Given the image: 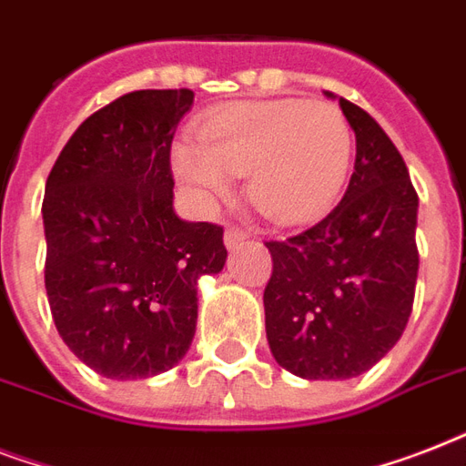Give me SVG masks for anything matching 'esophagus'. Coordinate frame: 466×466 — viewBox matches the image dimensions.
<instances>
[{"label": "esophagus", "instance_id": "1", "mask_svg": "<svg viewBox=\"0 0 466 466\" xmlns=\"http://www.w3.org/2000/svg\"><path fill=\"white\" fill-rule=\"evenodd\" d=\"M248 237V232L247 229H241V227H227L225 229V244H227V248H234L237 247V244H241V241L247 239Z\"/></svg>", "mask_w": 466, "mask_h": 466}]
</instances>
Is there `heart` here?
I'll return each instance as SVG.
<instances>
[{"instance_id":"1","label":"heart","mask_w":466,"mask_h":466,"mask_svg":"<svg viewBox=\"0 0 466 466\" xmlns=\"http://www.w3.org/2000/svg\"><path fill=\"white\" fill-rule=\"evenodd\" d=\"M353 130L331 101H244L205 120L174 147L178 178L203 203L247 176L248 200L273 222H305L331 208L346 183Z\"/></svg>"}]
</instances>
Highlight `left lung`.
<instances>
[{"label":"left lung","instance_id":"obj_1","mask_svg":"<svg viewBox=\"0 0 466 466\" xmlns=\"http://www.w3.org/2000/svg\"><path fill=\"white\" fill-rule=\"evenodd\" d=\"M339 104L355 133L346 196L305 232L266 241V336L278 365L305 380H348L384 358L411 317L419 276L409 168L370 113Z\"/></svg>","mask_w":466,"mask_h":466}]
</instances>
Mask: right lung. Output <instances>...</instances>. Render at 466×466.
<instances>
[{
  "label": "right lung",
  "instance_id": "obj_1",
  "mask_svg": "<svg viewBox=\"0 0 466 466\" xmlns=\"http://www.w3.org/2000/svg\"><path fill=\"white\" fill-rule=\"evenodd\" d=\"M190 89L123 94L91 113L47 176L46 290L69 350L111 380L174 368L198 321V278L225 229L174 212L171 142Z\"/></svg>",
  "mask_w": 466,
  "mask_h": 466
}]
</instances>
